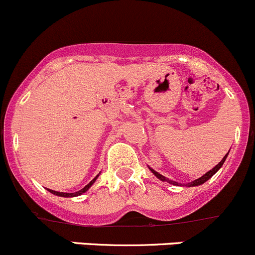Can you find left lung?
<instances>
[{"instance_id":"8db88e82","label":"left lung","mask_w":255,"mask_h":255,"mask_svg":"<svg viewBox=\"0 0 255 255\" xmlns=\"http://www.w3.org/2000/svg\"><path fill=\"white\" fill-rule=\"evenodd\" d=\"M227 154H229V152H227ZM227 154L225 155V156H224V159H222L221 161H220V162L218 163V165H216L215 167L213 168V170H210V171H209V172H206L205 175L200 177V178L195 179V181H193V182H191V183H188V184H187V186H189V187H193V186H199V184H203V183H204V182L208 181V179L210 178V177H213L214 175H215V173L218 172V171L220 170V167H221V166L224 165L225 160H226V157H227ZM151 171H152V173H154V175L156 176L157 178H159V179H161V181H166V182H168V183H171V184H175V186H178V183H177V182H175V181H171V179L166 178V177H163L162 175H160V173H159V172H156V171H154V170H151Z\"/></svg>"}]
</instances>
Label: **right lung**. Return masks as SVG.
Masks as SVG:
<instances>
[{"instance_id": "add662e5", "label": "right lung", "mask_w": 255, "mask_h": 255, "mask_svg": "<svg viewBox=\"0 0 255 255\" xmlns=\"http://www.w3.org/2000/svg\"><path fill=\"white\" fill-rule=\"evenodd\" d=\"M99 176V175H98ZM98 176L95 177V178L93 179V181H90L89 183L87 184V186L84 187V188H82L80 189V191H78V192H76V193H63V192H56V191H52V189H49V191L52 193V194H55V195H58V197H77V195H80V194H83V193H85L88 191V189L90 188V186H92V184L94 183V182H95V179L98 178Z\"/></svg>"}]
</instances>
